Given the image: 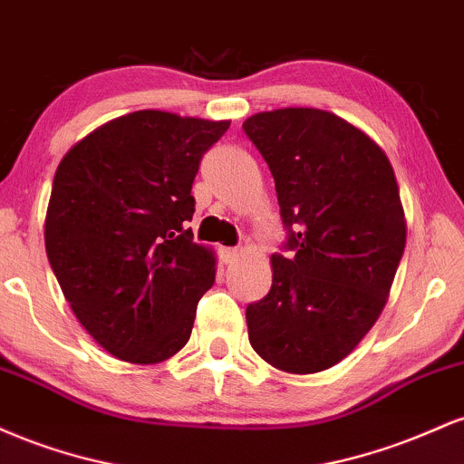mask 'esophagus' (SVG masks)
<instances>
[{"label": "esophagus", "mask_w": 464, "mask_h": 464, "mask_svg": "<svg viewBox=\"0 0 464 464\" xmlns=\"http://www.w3.org/2000/svg\"><path fill=\"white\" fill-rule=\"evenodd\" d=\"M220 255H222V262L233 264V262H237L239 255H242V250H239V248H222Z\"/></svg>", "instance_id": "1"}]
</instances>
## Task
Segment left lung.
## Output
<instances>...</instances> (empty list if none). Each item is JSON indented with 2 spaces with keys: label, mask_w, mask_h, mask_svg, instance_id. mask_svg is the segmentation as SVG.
Instances as JSON below:
<instances>
[{
  "label": "left lung",
  "mask_w": 464,
  "mask_h": 464,
  "mask_svg": "<svg viewBox=\"0 0 464 464\" xmlns=\"http://www.w3.org/2000/svg\"><path fill=\"white\" fill-rule=\"evenodd\" d=\"M275 177L295 257H270L273 287L246 307L250 347L275 369L312 375L360 344L384 310L406 248V214L386 152L323 109L244 121Z\"/></svg>",
  "instance_id": "obj_1"
}]
</instances>
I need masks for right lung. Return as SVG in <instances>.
I'll return each instance as SVG.
<instances>
[{"mask_svg": "<svg viewBox=\"0 0 464 464\" xmlns=\"http://www.w3.org/2000/svg\"><path fill=\"white\" fill-rule=\"evenodd\" d=\"M228 120L143 109L82 137L58 163L45 250L89 335L117 360L159 364L188 344L216 281L194 242L191 183Z\"/></svg>", "mask_w": 464, "mask_h": 464, "instance_id": "add662e5", "label": "right lung"}]
</instances>
